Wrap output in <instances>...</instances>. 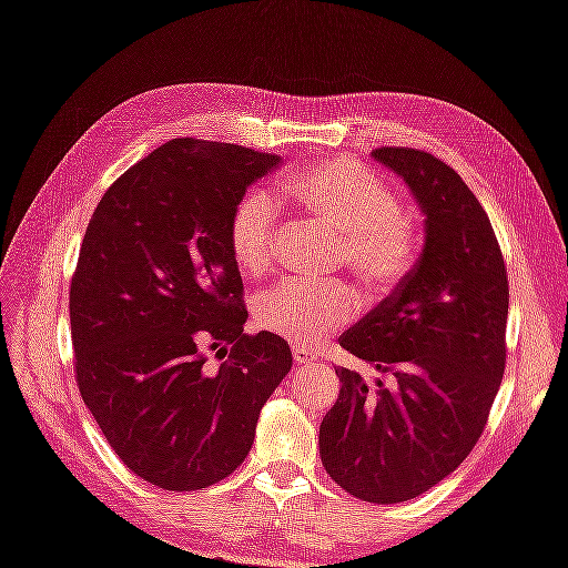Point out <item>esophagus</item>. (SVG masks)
Wrapping results in <instances>:
<instances>
[{
	"label": "esophagus",
	"instance_id": "esophagus-1",
	"mask_svg": "<svg viewBox=\"0 0 568 568\" xmlns=\"http://www.w3.org/2000/svg\"><path fill=\"white\" fill-rule=\"evenodd\" d=\"M293 362H295V366H308V364L316 362V356H313L311 351L295 346V348H293Z\"/></svg>",
	"mask_w": 568,
	"mask_h": 568
}]
</instances>
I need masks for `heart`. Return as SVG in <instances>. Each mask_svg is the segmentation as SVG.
Masks as SVG:
<instances>
[{
	"label": "heart",
	"instance_id": "1",
	"mask_svg": "<svg viewBox=\"0 0 568 568\" xmlns=\"http://www.w3.org/2000/svg\"><path fill=\"white\" fill-rule=\"evenodd\" d=\"M283 194L308 217L341 232L338 265L356 275L372 298L407 281L419 260V230L389 184L351 159H326L283 184ZM281 212L265 189H250L232 206L227 245L242 273L263 275L277 255ZM354 291L341 281H285L255 303L263 331L313 348L354 318Z\"/></svg>",
	"mask_w": 568,
	"mask_h": 568
}]
</instances>
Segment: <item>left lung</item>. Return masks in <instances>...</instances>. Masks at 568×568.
<instances>
[{
  "mask_svg": "<svg viewBox=\"0 0 568 568\" xmlns=\"http://www.w3.org/2000/svg\"><path fill=\"white\" fill-rule=\"evenodd\" d=\"M427 214L412 275L338 344L384 379L336 368L341 392L321 422L331 480L368 503L412 500L460 465L488 425L506 372L508 273L478 196L443 159L382 146Z\"/></svg>",
  "mask_w": 568,
  "mask_h": 568,
  "instance_id": "8db88e82",
  "label": "left lung"
}]
</instances>
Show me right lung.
<instances>
[{
  "label": "right lung",
  "instance_id": "1",
  "mask_svg": "<svg viewBox=\"0 0 568 568\" xmlns=\"http://www.w3.org/2000/svg\"><path fill=\"white\" fill-rule=\"evenodd\" d=\"M277 161L166 141L105 189L88 222L70 281L75 382L121 463L164 490L235 473L291 372L287 341L242 333L245 287L227 245L232 206Z\"/></svg>",
  "mask_w": 568,
  "mask_h": 568
}]
</instances>
